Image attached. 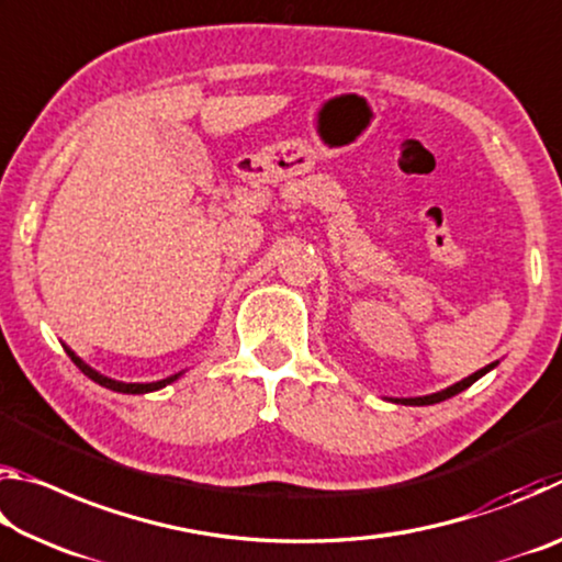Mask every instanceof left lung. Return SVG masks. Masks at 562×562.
<instances>
[{"label":"left lung","mask_w":562,"mask_h":562,"mask_svg":"<svg viewBox=\"0 0 562 562\" xmlns=\"http://www.w3.org/2000/svg\"><path fill=\"white\" fill-rule=\"evenodd\" d=\"M496 364H498V361H493V364L479 369V372H473L471 376H465V379H461V382H456L453 386H446V389H441V392H436V394L412 396V398H392V402L404 404V406H429V404H439V402H443V398H451V396H456V394H461L463 389H469L473 382H479V379H481L483 374H488L491 369L496 367Z\"/></svg>","instance_id":"left-lung-1"}]
</instances>
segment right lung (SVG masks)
Listing matches in <instances>:
<instances>
[{
	"instance_id": "right-lung-1",
	"label": "right lung",
	"mask_w": 562,
	"mask_h": 562,
	"mask_svg": "<svg viewBox=\"0 0 562 562\" xmlns=\"http://www.w3.org/2000/svg\"><path fill=\"white\" fill-rule=\"evenodd\" d=\"M64 349H66V355L71 357L74 364L79 367L81 372L91 379V382H97V384L106 386V389H111V392H119V394H148V392H158V389L173 384L176 379H178L180 374H183V372H178V374H173V376H166V379H160V382H150V384H126V382H119V379H111V376H106V374L97 372V369L89 367L87 361H83L81 357H76V351L69 349L66 345H64Z\"/></svg>"
}]
</instances>
